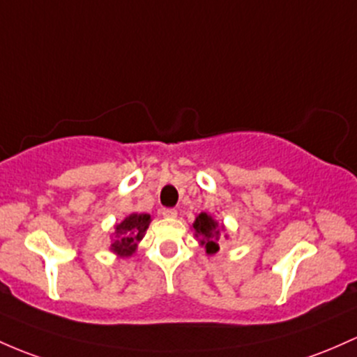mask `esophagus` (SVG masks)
<instances>
[{
    "instance_id": "1",
    "label": "esophagus",
    "mask_w": 357,
    "mask_h": 357,
    "mask_svg": "<svg viewBox=\"0 0 357 357\" xmlns=\"http://www.w3.org/2000/svg\"><path fill=\"white\" fill-rule=\"evenodd\" d=\"M176 215H178V211H176L174 208H164L162 210V217H166V218H176Z\"/></svg>"
}]
</instances>
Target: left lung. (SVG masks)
I'll list each match as a JSON object with an SVG mask.
<instances>
[{"label":"left lung","instance_id":"1","mask_svg":"<svg viewBox=\"0 0 357 357\" xmlns=\"http://www.w3.org/2000/svg\"><path fill=\"white\" fill-rule=\"evenodd\" d=\"M193 229L197 232V237H199L202 245H205L206 252L213 254L218 250V238H220V229L218 223L206 213H199L197 220L193 223Z\"/></svg>","mask_w":357,"mask_h":357}]
</instances>
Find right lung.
Wrapping results in <instances>:
<instances>
[{"mask_svg": "<svg viewBox=\"0 0 357 357\" xmlns=\"http://www.w3.org/2000/svg\"><path fill=\"white\" fill-rule=\"evenodd\" d=\"M149 223H151V215L147 213H132L130 217L119 223L115 227V238L112 244L113 252L120 254L121 257L134 254L137 242L142 241Z\"/></svg>", "mask_w": 357, "mask_h": 357, "instance_id": "right-lung-1", "label": "right lung"}]
</instances>
